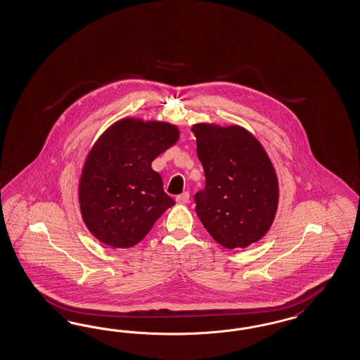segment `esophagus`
Returning <instances> with one entry per match:
<instances>
[{
  "mask_svg": "<svg viewBox=\"0 0 360 360\" xmlns=\"http://www.w3.org/2000/svg\"><path fill=\"white\" fill-rule=\"evenodd\" d=\"M176 201L180 204H188L189 202V192H183L181 195L176 196Z\"/></svg>",
  "mask_w": 360,
  "mask_h": 360,
  "instance_id": "obj_1",
  "label": "esophagus"
}]
</instances>
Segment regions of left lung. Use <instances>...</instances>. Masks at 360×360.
<instances>
[{
    "label": "left lung",
    "instance_id": "8db88e82",
    "mask_svg": "<svg viewBox=\"0 0 360 360\" xmlns=\"http://www.w3.org/2000/svg\"><path fill=\"white\" fill-rule=\"evenodd\" d=\"M205 188L195 195L196 213L226 249L246 248L270 229L278 207V180L266 151L240 126L192 127Z\"/></svg>",
    "mask_w": 360,
    "mask_h": 360
}]
</instances>
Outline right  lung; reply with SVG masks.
Listing matches in <instances>:
<instances>
[{"label": "right lung", "instance_id": "1", "mask_svg": "<svg viewBox=\"0 0 360 360\" xmlns=\"http://www.w3.org/2000/svg\"><path fill=\"white\" fill-rule=\"evenodd\" d=\"M177 140L176 126L131 117L96 140L82 171L79 205L86 226L101 243L131 248L174 207L151 164Z\"/></svg>", "mask_w": 360, "mask_h": 360}]
</instances>
